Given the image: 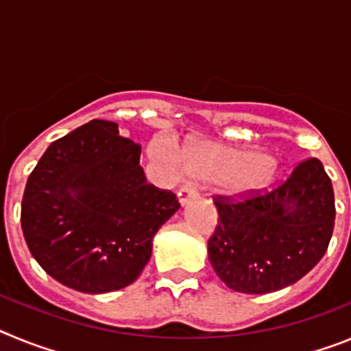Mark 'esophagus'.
Returning a JSON list of instances; mask_svg holds the SVG:
<instances>
[{
    "mask_svg": "<svg viewBox=\"0 0 351 351\" xmlns=\"http://www.w3.org/2000/svg\"><path fill=\"white\" fill-rule=\"evenodd\" d=\"M197 195L198 193H197V190H195L193 186L184 184V186H181V188H179L178 200H179V204H181V206H184V204H188L190 200L197 198Z\"/></svg>",
    "mask_w": 351,
    "mask_h": 351,
    "instance_id": "34e87169",
    "label": "esophagus"
}]
</instances>
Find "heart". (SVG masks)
I'll return each instance as SVG.
<instances>
[{
  "label": "heart",
  "mask_w": 351,
  "mask_h": 351,
  "mask_svg": "<svg viewBox=\"0 0 351 351\" xmlns=\"http://www.w3.org/2000/svg\"><path fill=\"white\" fill-rule=\"evenodd\" d=\"M154 154L172 165L207 181H221L230 197L244 200L272 190L281 179L278 160L255 149L234 147L214 141H193L176 154L169 142L154 147Z\"/></svg>",
  "instance_id": "heart-1"
}]
</instances>
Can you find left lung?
Returning a JSON list of instances; mask_svg holds the SVG:
<instances>
[{
  "label": "left lung",
  "mask_w": 351,
  "mask_h": 351,
  "mask_svg": "<svg viewBox=\"0 0 351 351\" xmlns=\"http://www.w3.org/2000/svg\"><path fill=\"white\" fill-rule=\"evenodd\" d=\"M218 226L207 243L219 280L241 293L281 290L308 274L327 251L336 206L330 178L309 158L269 193L216 198Z\"/></svg>",
  "instance_id": "1"
}]
</instances>
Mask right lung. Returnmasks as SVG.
<instances>
[{"label":"right lung","instance_id":"right-lung-1","mask_svg":"<svg viewBox=\"0 0 351 351\" xmlns=\"http://www.w3.org/2000/svg\"><path fill=\"white\" fill-rule=\"evenodd\" d=\"M179 209L172 191L147 184L141 145L116 123L93 119L47 147L26 182L21 225L51 278L82 293L137 280L153 239Z\"/></svg>","mask_w":351,"mask_h":351}]
</instances>
